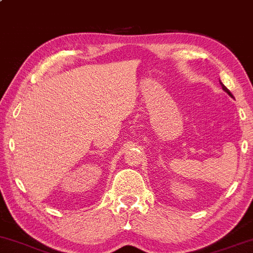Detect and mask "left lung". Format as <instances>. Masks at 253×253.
<instances>
[{
    "mask_svg": "<svg viewBox=\"0 0 253 253\" xmlns=\"http://www.w3.org/2000/svg\"><path fill=\"white\" fill-rule=\"evenodd\" d=\"M220 84H221V86H222V90H223V91H226V92H227V94L229 95V96H231V97H233V95H232V94H231V91H229V90H228L227 88H226V86H225V85H223V84H222V82H221V81H220Z\"/></svg>",
    "mask_w": 253,
    "mask_h": 253,
    "instance_id": "left-lung-1",
    "label": "left lung"
}]
</instances>
